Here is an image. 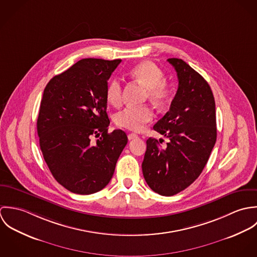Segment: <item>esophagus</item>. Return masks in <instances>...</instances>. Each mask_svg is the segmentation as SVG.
<instances>
[{
    "instance_id": "1",
    "label": "esophagus",
    "mask_w": 257,
    "mask_h": 257,
    "mask_svg": "<svg viewBox=\"0 0 257 257\" xmlns=\"http://www.w3.org/2000/svg\"><path fill=\"white\" fill-rule=\"evenodd\" d=\"M139 138V136L137 135V134H130L128 136H127V139L130 140V141H133V140H136V139H138Z\"/></svg>"
}]
</instances>
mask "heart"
<instances>
[{
    "instance_id": "heart-1",
    "label": "heart",
    "mask_w": 257,
    "mask_h": 257,
    "mask_svg": "<svg viewBox=\"0 0 257 257\" xmlns=\"http://www.w3.org/2000/svg\"><path fill=\"white\" fill-rule=\"evenodd\" d=\"M130 75L141 82L147 89L149 99L157 105L168 101L172 94V86L163 77L164 74L159 66L152 61H144L136 65ZM106 98L111 106L121 104V83L119 79H111L106 89ZM153 117V111L149 107H125L114 114L115 123L131 131H141L144 125Z\"/></svg>"
}]
</instances>
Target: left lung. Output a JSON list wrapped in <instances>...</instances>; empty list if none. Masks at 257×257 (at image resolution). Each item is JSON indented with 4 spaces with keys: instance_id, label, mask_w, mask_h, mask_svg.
Wrapping results in <instances>:
<instances>
[{
    "instance_id": "left-lung-1",
    "label": "left lung",
    "mask_w": 257,
    "mask_h": 257,
    "mask_svg": "<svg viewBox=\"0 0 257 257\" xmlns=\"http://www.w3.org/2000/svg\"><path fill=\"white\" fill-rule=\"evenodd\" d=\"M167 61L177 72L178 90L170 109L153 128L169 142L162 149L157 140L149 138L142 167L151 190L173 196L202 173L216 144L217 122L215 99L208 82L182 59Z\"/></svg>"
}]
</instances>
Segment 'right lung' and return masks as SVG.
Masks as SVG:
<instances>
[{
    "label": "right lung",
    "mask_w": 257,
    "mask_h": 257,
    "mask_svg": "<svg viewBox=\"0 0 257 257\" xmlns=\"http://www.w3.org/2000/svg\"><path fill=\"white\" fill-rule=\"evenodd\" d=\"M120 61L81 59L43 91L37 118L40 149L55 180L75 194L105 188L127 144L123 131L108 133L106 89Z\"/></svg>",
    "instance_id": "right-lung-1"
}]
</instances>
